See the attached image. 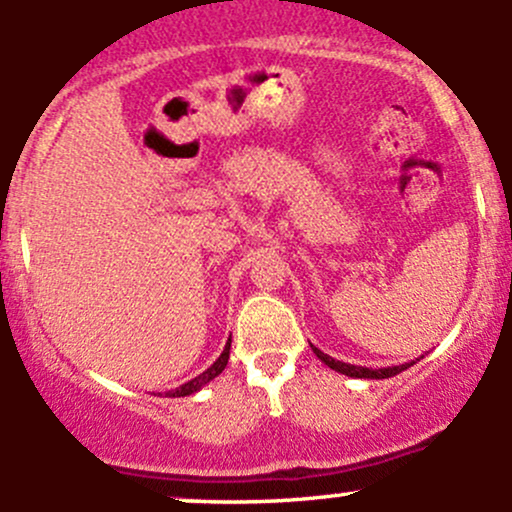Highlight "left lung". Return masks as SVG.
<instances>
[{
  "label": "left lung",
  "instance_id": "1",
  "mask_svg": "<svg viewBox=\"0 0 512 512\" xmlns=\"http://www.w3.org/2000/svg\"><path fill=\"white\" fill-rule=\"evenodd\" d=\"M312 351L317 354V359L322 361V364H327L332 371L337 373H344V376H351V378H376V381H381V378H390V376H398L400 371H405V368H410L415 361H410V364H400V366H388V368H366V366H354V364H344V361H337L332 359L329 354H324V351L317 349V346H312ZM420 361V359H417Z\"/></svg>",
  "mask_w": 512,
  "mask_h": 512
}]
</instances>
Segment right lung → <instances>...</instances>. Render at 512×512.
I'll return each mask as SVG.
<instances>
[{"mask_svg": "<svg viewBox=\"0 0 512 512\" xmlns=\"http://www.w3.org/2000/svg\"><path fill=\"white\" fill-rule=\"evenodd\" d=\"M229 349H232V334H229V342H227V346H224V351L222 354H219V359L214 361V364L207 368V371H202L200 376H195L192 378V381H188V383H183V386L180 388H175V390H168V398H185V395H192V393H197V390L200 388H205L207 383L210 381H214V378L219 376V373L224 371V366H227V361H229Z\"/></svg>", "mask_w": 512, "mask_h": 512, "instance_id": "obj_1", "label": "right lung"}]
</instances>
